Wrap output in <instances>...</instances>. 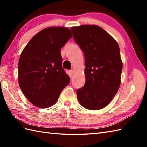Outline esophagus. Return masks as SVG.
I'll use <instances>...</instances> for the list:
<instances>
[{"label": "esophagus", "instance_id": "obj_1", "mask_svg": "<svg viewBox=\"0 0 147 147\" xmlns=\"http://www.w3.org/2000/svg\"><path fill=\"white\" fill-rule=\"evenodd\" d=\"M69 76L70 77L73 76V75L74 74V70L73 69H71L69 71Z\"/></svg>", "mask_w": 147, "mask_h": 147}]
</instances>
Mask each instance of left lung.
<instances>
[{"label": "left lung", "instance_id": "obj_1", "mask_svg": "<svg viewBox=\"0 0 147 147\" xmlns=\"http://www.w3.org/2000/svg\"><path fill=\"white\" fill-rule=\"evenodd\" d=\"M74 38L85 57V86L76 91L81 105L89 110L106 107L121 85L123 69L117 42L97 25L71 27Z\"/></svg>", "mask_w": 147, "mask_h": 147}]
</instances>
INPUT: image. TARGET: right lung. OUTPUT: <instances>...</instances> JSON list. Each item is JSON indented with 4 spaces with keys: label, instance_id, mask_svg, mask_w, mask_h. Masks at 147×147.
<instances>
[{
    "label": "right lung",
    "instance_id": "add662e5",
    "mask_svg": "<svg viewBox=\"0 0 147 147\" xmlns=\"http://www.w3.org/2000/svg\"><path fill=\"white\" fill-rule=\"evenodd\" d=\"M72 36L67 28H46L37 33L21 52L19 85L28 101L37 107L54 105L70 82L62 67L61 49Z\"/></svg>",
    "mask_w": 147,
    "mask_h": 147
}]
</instances>
